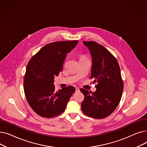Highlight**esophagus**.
<instances>
[{
    "label": "esophagus",
    "mask_w": 147,
    "mask_h": 147,
    "mask_svg": "<svg viewBox=\"0 0 147 147\" xmlns=\"http://www.w3.org/2000/svg\"><path fill=\"white\" fill-rule=\"evenodd\" d=\"M79 91H80V90H79V89L78 88H76V92H79Z\"/></svg>",
    "instance_id": "esophagus-1"
}]
</instances>
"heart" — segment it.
I'll return each mask as SVG.
<instances>
[{
  "label": "heart",
  "instance_id": "obj_1",
  "mask_svg": "<svg viewBox=\"0 0 147 147\" xmlns=\"http://www.w3.org/2000/svg\"><path fill=\"white\" fill-rule=\"evenodd\" d=\"M86 58L85 56H84V55H82V56L80 57V59H81V58Z\"/></svg>",
  "mask_w": 147,
  "mask_h": 147
}]
</instances>
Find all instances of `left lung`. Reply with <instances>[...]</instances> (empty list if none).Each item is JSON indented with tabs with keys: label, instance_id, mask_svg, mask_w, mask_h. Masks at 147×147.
Instances as JSON below:
<instances>
[{
	"label": "left lung",
	"instance_id": "1",
	"mask_svg": "<svg viewBox=\"0 0 147 147\" xmlns=\"http://www.w3.org/2000/svg\"><path fill=\"white\" fill-rule=\"evenodd\" d=\"M92 58L90 79L96 83L94 92L81 88L84 95L81 109L84 114L95 119L105 118L119 105L123 90V82L117 59L103 46L94 42H85Z\"/></svg>",
	"mask_w": 147,
	"mask_h": 147
}]
</instances>
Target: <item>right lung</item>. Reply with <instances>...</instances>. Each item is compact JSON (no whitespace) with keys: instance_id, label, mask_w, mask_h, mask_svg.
Masks as SVG:
<instances>
[{"instance_id":"add662e5","label":"right lung","mask_w":147,"mask_h":147,"mask_svg":"<svg viewBox=\"0 0 147 147\" xmlns=\"http://www.w3.org/2000/svg\"><path fill=\"white\" fill-rule=\"evenodd\" d=\"M78 40L58 41L45 45L30 59L24 76V90L33 110L41 117L52 118L63 113L75 88L55 90L54 78L63 70L67 53Z\"/></svg>"}]
</instances>
